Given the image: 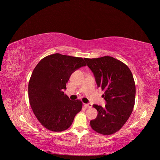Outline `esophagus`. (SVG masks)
<instances>
[{"instance_id":"esophagus-1","label":"esophagus","mask_w":160,"mask_h":160,"mask_svg":"<svg viewBox=\"0 0 160 160\" xmlns=\"http://www.w3.org/2000/svg\"><path fill=\"white\" fill-rule=\"evenodd\" d=\"M84 105H85V106H86V107H87V108H91L92 107V104H91V103L85 104Z\"/></svg>"}]
</instances>
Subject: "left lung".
<instances>
[{"instance_id":"1","label":"left lung","mask_w":160,"mask_h":160,"mask_svg":"<svg viewBox=\"0 0 160 160\" xmlns=\"http://www.w3.org/2000/svg\"><path fill=\"white\" fill-rule=\"evenodd\" d=\"M84 60L97 87L104 91L102 97L106 102L104 108L93 105L98 115L90 125L98 133L111 135L123 127L133 111L136 85L132 73L127 65L111 56Z\"/></svg>"}]
</instances>
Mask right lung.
I'll return each mask as SVG.
<instances>
[{
  "label": "right lung",
  "instance_id": "obj_1",
  "mask_svg": "<svg viewBox=\"0 0 160 160\" xmlns=\"http://www.w3.org/2000/svg\"><path fill=\"white\" fill-rule=\"evenodd\" d=\"M86 65L82 58L56 53L42 59L33 69L28 83L29 102L36 118L47 129H68L81 111V100H71L63 91L72 73Z\"/></svg>",
  "mask_w": 160,
  "mask_h": 160
}]
</instances>
